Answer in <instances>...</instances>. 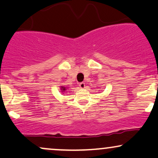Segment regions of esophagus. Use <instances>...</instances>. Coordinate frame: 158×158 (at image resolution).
Segmentation results:
<instances>
[{"label": "esophagus", "instance_id": "1", "mask_svg": "<svg viewBox=\"0 0 158 158\" xmlns=\"http://www.w3.org/2000/svg\"><path fill=\"white\" fill-rule=\"evenodd\" d=\"M85 83H83V82H82V83H79V86L81 87V89H84L85 88Z\"/></svg>", "mask_w": 158, "mask_h": 158}]
</instances>
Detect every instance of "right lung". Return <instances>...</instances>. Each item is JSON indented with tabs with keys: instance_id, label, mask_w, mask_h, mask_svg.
Returning <instances> with one entry per match:
<instances>
[{
	"instance_id": "1",
	"label": "right lung",
	"mask_w": 158,
	"mask_h": 158,
	"mask_svg": "<svg viewBox=\"0 0 158 158\" xmlns=\"http://www.w3.org/2000/svg\"><path fill=\"white\" fill-rule=\"evenodd\" d=\"M60 89H61V92L64 93V92H65L66 91H67V87H65V86H63V85H61V86H60Z\"/></svg>"
}]
</instances>
